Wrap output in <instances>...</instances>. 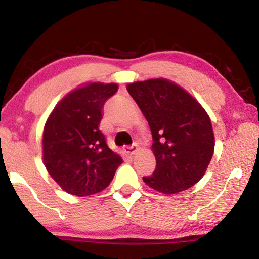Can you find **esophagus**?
Returning a JSON list of instances; mask_svg holds the SVG:
<instances>
[{"label":"esophagus","mask_w":259,"mask_h":259,"mask_svg":"<svg viewBox=\"0 0 259 259\" xmlns=\"http://www.w3.org/2000/svg\"><path fill=\"white\" fill-rule=\"evenodd\" d=\"M137 151H138V145H137V144H134L133 146H125L124 147V152L128 155H134V154H136V153H137Z\"/></svg>","instance_id":"obj_1"}]
</instances>
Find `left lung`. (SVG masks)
<instances>
[{
	"mask_svg": "<svg viewBox=\"0 0 259 259\" xmlns=\"http://www.w3.org/2000/svg\"><path fill=\"white\" fill-rule=\"evenodd\" d=\"M152 131L156 168L143 181L164 194L185 191L207 170L214 150L210 117L198 100L165 78L126 85Z\"/></svg>",
	"mask_w": 259,
	"mask_h": 259,
	"instance_id": "obj_1",
	"label": "left lung"
}]
</instances>
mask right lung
Returning <instances> with one entry per match:
<instances>
[{
  "mask_svg": "<svg viewBox=\"0 0 259 259\" xmlns=\"http://www.w3.org/2000/svg\"><path fill=\"white\" fill-rule=\"evenodd\" d=\"M117 88L116 83H87L65 96L48 117L43 163L69 194L87 196L103 191L123 162L99 130L104 104Z\"/></svg>",
  "mask_w": 259,
  "mask_h": 259,
  "instance_id": "right-lung-1",
  "label": "right lung"
}]
</instances>
